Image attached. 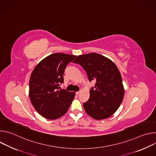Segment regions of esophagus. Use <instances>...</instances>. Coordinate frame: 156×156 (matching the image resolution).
Returning <instances> with one entry per match:
<instances>
[{"instance_id": "esophagus-1", "label": "esophagus", "mask_w": 156, "mask_h": 156, "mask_svg": "<svg viewBox=\"0 0 156 156\" xmlns=\"http://www.w3.org/2000/svg\"><path fill=\"white\" fill-rule=\"evenodd\" d=\"M80 93H81L80 91H77V92H76V95H78Z\"/></svg>"}]
</instances>
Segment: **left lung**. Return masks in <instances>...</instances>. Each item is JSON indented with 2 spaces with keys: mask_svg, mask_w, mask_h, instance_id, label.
<instances>
[{
  "mask_svg": "<svg viewBox=\"0 0 156 156\" xmlns=\"http://www.w3.org/2000/svg\"><path fill=\"white\" fill-rule=\"evenodd\" d=\"M73 62L84 69L89 81L96 82L90 91V99L83 103L87 114L96 120L112 115L124 96L122 76L115 64L97 53L79 55Z\"/></svg>",
  "mask_w": 156,
  "mask_h": 156,
  "instance_id": "left-lung-1",
  "label": "left lung"
}]
</instances>
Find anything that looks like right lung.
<instances>
[{
    "mask_svg": "<svg viewBox=\"0 0 156 156\" xmlns=\"http://www.w3.org/2000/svg\"><path fill=\"white\" fill-rule=\"evenodd\" d=\"M76 55L55 53L41 60L33 70L29 83L32 105L43 117L55 120L63 116L74 99L75 93L60 90L66 66Z\"/></svg>",
    "mask_w": 156,
    "mask_h": 156,
    "instance_id": "1",
    "label": "right lung"
}]
</instances>
